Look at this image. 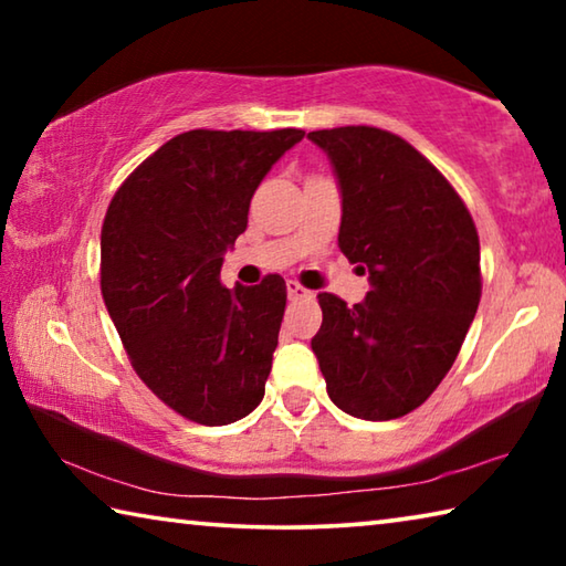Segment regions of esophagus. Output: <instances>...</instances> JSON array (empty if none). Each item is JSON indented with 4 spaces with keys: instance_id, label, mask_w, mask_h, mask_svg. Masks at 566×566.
I'll list each match as a JSON object with an SVG mask.
<instances>
[{
    "instance_id": "34e87169",
    "label": "esophagus",
    "mask_w": 566,
    "mask_h": 566,
    "mask_svg": "<svg viewBox=\"0 0 566 566\" xmlns=\"http://www.w3.org/2000/svg\"><path fill=\"white\" fill-rule=\"evenodd\" d=\"M286 294H290L292 302H304V300H312V296H314L310 290H306V286H302L300 282H294V280L286 282Z\"/></svg>"
}]
</instances>
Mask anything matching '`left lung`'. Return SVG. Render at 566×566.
Here are the masks:
<instances>
[{
	"mask_svg": "<svg viewBox=\"0 0 566 566\" xmlns=\"http://www.w3.org/2000/svg\"><path fill=\"white\" fill-rule=\"evenodd\" d=\"M342 187L339 249L371 292L347 306L317 294L312 349L327 395L387 421L424 405L452 369L482 296L479 234L464 199L421 151L379 127L310 132Z\"/></svg>",
	"mask_w": 566,
	"mask_h": 566,
	"instance_id": "obj_1",
	"label": "left lung"
}]
</instances>
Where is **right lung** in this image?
<instances>
[{"label":"right lung","instance_id":"1","mask_svg":"<svg viewBox=\"0 0 566 566\" xmlns=\"http://www.w3.org/2000/svg\"><path fill=\"white\" fill-rule=\"evenodd\" d=\"M302 129H191L165 142L114 191L99 284L139 379L189 421L247 417L264 397L286 284H222V254L249 202Z\"/></svg>","mask_w":566,"mask_h":566}]
</instances>
